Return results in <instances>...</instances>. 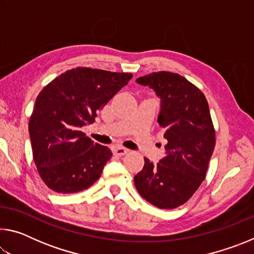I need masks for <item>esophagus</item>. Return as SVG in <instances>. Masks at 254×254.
Wrapping results in <instances>:
<instances>
[{
  "instance_id": "esophagus-1",
  "label": "esophagus",
  "mask_w": 254,
  "mask_h": 254,
  "mask_svg": "<svg viewBox=\"0 0 254 254\" xmlns=\"http://www.w3.org/2000/svg\"><path fill=\"white\" fill-rule=\"evenodd\" d=\"M127 152H128V149L121 147V145L113 148V153L117 154V156H124V154H127Z\"/></svg>"
}]
</instances>
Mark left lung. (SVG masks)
<instances>
[{
    "instance_id": "1",
    "label": "left lung",
    "mask_w": 254,
    "mask_h": 254,
    "mask_svg": "<svg viewBox=\"0 0 254 254\" xmlns=\"http://www.w3.org/2000/svg\"><path fill=\"white\" fill-rule=\"evenodd\" d=\"M136 83L149 86L160 98L158 123L168 143L157 165L144 158L135 188L150 204L173 209L186 203L206 177L215 147L208 103L199 88L175 72H152Z\"/></svg>"
}]
</instances>
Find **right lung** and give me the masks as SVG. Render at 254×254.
Returning <instances> with one entry per match:
<instances>
[{
    "label": "right lung",
    "instance_id": "right-lung-1",
    "mask_svg": "<svg viewBox=\"0 0 254 254\" xmlns=\"http://www.w3.org/2000/svg\"><path fill=\"white\" fill-rule=\"evenodd\" d=\"M131 78L127 72L77 67L39 93L29 134L38 173L54 191L78 192L100 178L112 152L94 143L81 127L95 121L98 111Z\"/></svg>",
    "mask_w": 254,
    "mask_h": 254
}]
</instances>
